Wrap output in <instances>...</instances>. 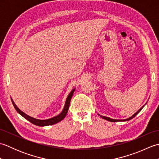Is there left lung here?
<instances>
[{"mask_svg":"<svg viewBox=\"0 0 159 159\" xmlns=\"http://www.w3.org/2000/svg\"><path fill=\"white\" fill-rule=\"evenodd\" d=\"M145 106V105H144ZM144 106H143L141 108V109L138 111H137V112L134 113L133 116H131L130 117H129V118H128V119H126V120H113V119H111V118H109V117H105V116H100V115H99V116H100L102 118H103V119H104V120H108V121H113V122H115V121H128V120H131V119H133V117H135L139 113L140 111H141V109H143V107Z\"/></svg>","mask_w":159,"mask_h":159,"instance_id":"left-lung-1","label":"left lung"}]
</instances>
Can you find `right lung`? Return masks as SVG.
Wrapping results in <instances>:
<instances>
[{"label": "right lung", "mask_w": 159, "mask_h": 159, "mask_svg": "<svg viewBox=\"0 0 159 159\" xmlns=\"http://www.w3.org/2000/svg\"><path fill=\"white\" fill-rule=\"evenodd\" d=\"M75 91V89H73L72 92H71L69 94V96H67V99H66V102L65 104V107L63 108V110L62 111V112L58 116H57L55 117H54L52 118H50V119L48 120H38V119H35V118L31 117L29 116L28 115L25 114L24 112H22V111H20L18 107H16V105L15 104V103L13 102V101H12L13 105L14 107V108L16 109V110L17 111V112L19 113L22 117H24L25 118L26 120H27L28 121H29L30 122H31L32 124L37 125V126H49V125H52L58 123L59 121H61L63 119H64V117H66V114L67 113V111H68L69 109V106H70V103L71 101V98H72V96L74 93V92Z\"/></svg>", "instance_id": "1"}]
</instances>
